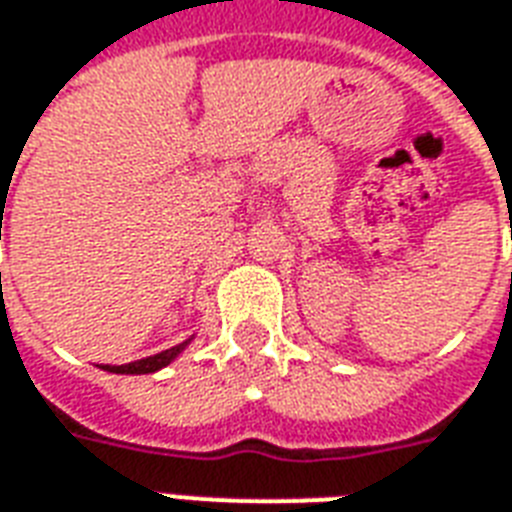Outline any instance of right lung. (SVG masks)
<instances>
[{"label": "right lung", "instance_id": "obj_1", "mask_svg": "<svg viewBox=\"0 0 512 512\" xmlns=\"http://www.w3.org/2000/svg\"><path fill=\"white\" fill-rule=\"evenodd\" d=\"M193 337H188L185 342L175 345L170 350H162V353H156V356H148V358H140V361H132V364H122V366H111V364H103L100 369H106V372H114V374H151V372H159L164 369L167 364H172L185 348H188V342Z\"/></svg>", "mask_w": 512, "mask_h": 512}]
</instances>
